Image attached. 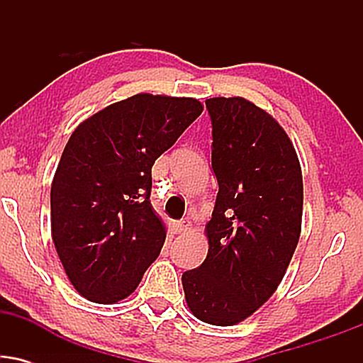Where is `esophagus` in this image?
I'll return each mask as SVG.
<instances>
[{
	"label": "esophagus",
	"instance_id": "1",
	"mask_svg": "<svg viewBox=\"0 0 363 363\" xmlns=\"http://www.w3.org/2000/svg\"><path fill=\"white\" fill-rule=\"evenodd\" d=\"M189 227H191L189 220H179V222L174 223V228H176V232H186Z\"/></svg>",
	"mask_w": 363,
	"mask_h": 363
}]
</instances>
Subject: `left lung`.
Here are the masks:
<instances>
[{"mask_svg": "<svg viewBox=\"0 0 363 363\" xmlns=\"http://www.w3.org/2000/svg\"><path fill=\"white\" fill-rule=\"evenodd\" d=\"M218 194L206 223L208 254L182 274L199 320L232 326L256 312L285 277L302 228L303 184L289 135L242 97L206 101Z\"/></svg>", "mask_w": 363, "mask_h": 363, "instance_id": "left-lung-1", "label": "left lung"}]
</instances>
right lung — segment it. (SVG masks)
I'll list each match as a JSON object with an SVG mask.
<instances>
[{"label":"right lung","instance_id":"obj_1","mask_svg":"<svg viewBox=\"0 0 363 363\" xmlns=\"http://www.w3.org/2000/svg\"><path fill=\"white\" fill-rule=\"evenodd\" d=\"M203 112L189 97L138 94L74 129L51 186V232L66 277L97 303L129 297L165 242L152 167Z\"/></svg>","mask_w":363,"mask_h":363}]
</instances>
